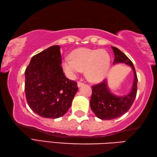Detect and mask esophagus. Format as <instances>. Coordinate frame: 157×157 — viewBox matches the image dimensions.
I'll use <instances>...</instances> for the list:
<instances>
[{
    "label": "esophagus",
    "instance_id": "34e87169",
    "mask_svg": "<svg viewBox=\"0 0 157 157\" xmlns=\"http://www.w3.org/2000/svg\"><path fill=\"white\" fill-rule=\"evenodd\" d=\"M83 86H84V83H82V82H80V81L78 82V87H80Z\"/></svg>",
    "mask_w": 157,
    "mask_h": 157
}]
</instances>
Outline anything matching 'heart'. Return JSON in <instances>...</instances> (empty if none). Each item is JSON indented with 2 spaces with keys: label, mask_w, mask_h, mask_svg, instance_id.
<instances>
[{
  "label": "heart",
  "mask_w": 157,
  "mask_h": 157,
  "mask_svg": "<svg viewBox=\"0 0 157 157\" xmlns=\"http://www.w3.org/2000/svg\"><path fill=\"white\" fill-rule=\"evenodd\" d=\"M110 59L103 49H92L81 48L74 49L70 58L62 62V67L69 77L73 78L85 70V75L88 81L97 83L106 76L109 69Z\"/></svg>",
  "instance_id": "heart-1"
}]
</instances>
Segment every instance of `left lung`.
Returning a JSON list of instances; mask_svg holds the SVG:
<instances>
[{
    "instance_id": "obj_1",
    "label": "left lung",
    "mask_w": 157,
    "mask_h": 157,
    "mask_svg": "<svg viewBox=\"0 0 157 157\" xmlns=\"http://www.w3.org/2000/svg\"><path fill=\"white\" fill-rule=\"evenodd\" d=\"M114 54L113 64L125 63L132 68L134 82L128 94L119 97L111 93L105 80L92 86V94L90 99V108L96 116L102 120H112L126 113L132 105L137 92V78L135 68L132 62L119 49L112 47Z\"/></svg>"
}]
</instances>
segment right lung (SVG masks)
Here are the masks:
<instances>
[{
  "instance_id": "obj_1",
  "label": "right lung",
  "mask_w": 157,
  "mask_h": 157,
  "mask_svg": "<svg viewBox=\"0 0 157 157\" xmlns=\"http://www.w3.org/2000/svg\"><path fill=\"white\" fill-rule=\"evenodd\" d=\"M60 50L53 45L36 54L25 71L27 102L36 114L48 119L63 116L78 89L65 76Z\"/></svg>"
}]
</instances>
